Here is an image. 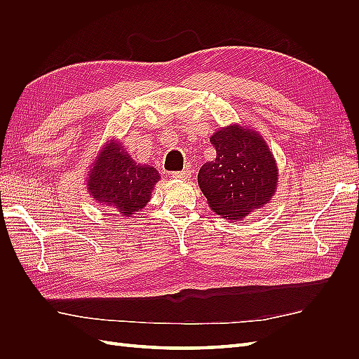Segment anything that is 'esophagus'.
<instances>
[{"instance_id": "34e87169", "label": "esophagus", "mask_w": 359, "mask_h": 359, "mask_svg": "<svg viewBox=\"0 0 359 359\" xmlns=\"http://www.w3.org/2000/svg\"><path fill=\"white\" fill-rule=\"evenodd\" d=\"M191 177V170L187 168L184 170H180V172H172V178L175 180H189Z\"/></svg>"}]
</instances>
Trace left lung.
<instances>
[{
	"instance_id": "left-lung-1",
	"label": "left lung",
	"mask_w": 359,
	"mask_h": 359,
	"mask_svg": "<svg viewBox=\"0 0 359 359\" xmlns=\"http://www.w3.org/2000/svg\"><path fill=\"white\" fill-rule=\"evenodd\" d=\"M217 151L198 173L210 208L229 220H241L274 196L278 169L265 139L243 126H227L211 136Z\"/></svg>"
}]
</instances>
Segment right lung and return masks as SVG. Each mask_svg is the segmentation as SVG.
Returning <instances> with one entry per match:
<instances>
[{
	"mask_svg": "<svg viewBox=\"0 0 359 359\" xmlns=\"http://www.w3.org/2000/svg\"><path fill=\"white\" fill-rule=\"evenodd\" d=\"M158 180L153 166L137 165L121 142L107 140L90 169L86 189L100 205L132 217L149 202Z\"/></svg>",
	"mask_w": 359,
	"mask_h": 359,
	"instance_id": "1",
	"label": "right lung"
}]
</instances>
